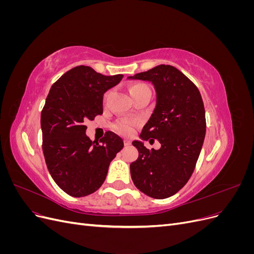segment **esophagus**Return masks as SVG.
<instances>
[{
    "mask_svg": "<svg viewBox=\"0 0 254 254\" xmlns=\"http://www.w3.org/2000/svg\"><path fill=\"white\" fill-rule=\"evenodd\" d=\"M124 145L126 146V147H129V146L131 145V142H130L129 140H124Z\"/></svg>",
    "mask_w": 254,
    "mask_h": 254,
    "instance_id": "1",
    "label": "esophagus"
}]
</instances>
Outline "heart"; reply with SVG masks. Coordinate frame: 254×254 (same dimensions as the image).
Masks as SVG:
<instances>
[{"instance_id":"b5f03b06","label":"heart","mask_w":254,"mask_h":254,"mask_svg":"<svg viewBox=\"0 0 254 254\" xmlns=\"http://www.w3.org/2000/svg\"><path fill=\"white\" fill-rule=\"evenodd\" d=\"M148 86L147 84H145L143 82H135L133 84L130 86V94H131L132 98L140 93V92L144 91V90H148ZM135 128V122L133 121H129V120H122L115 123L113 125V129L115 132H118L121 135H131L133 130Z\"/></svg>"}]
</instances>
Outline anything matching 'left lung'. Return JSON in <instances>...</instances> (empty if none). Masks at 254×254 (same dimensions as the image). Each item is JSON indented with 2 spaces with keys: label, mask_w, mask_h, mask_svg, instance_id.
<instances>
[{
  "label": "left lung",
  "mask_w": 254,
  "mask_h": 254,
  "mask_svg": "<svg viewBox=\"0 0 254 254\" xmlns=\"http://www.w3.org/2000/svg\"><path fill=\"white\" fill-rule=\"evenodd\" d=\"M128 78L155 86L157 105L141 137H152L161 144L160 149L149 150L142 142H132L139 150V158L130 164L132 181L149 197H171L186 186L200 155L206 128L202 97L194 82L173 65L160 64Z\"/></svg>",
  "instance_id": "1"
}]
</instances>
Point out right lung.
<instances>
[{
    "label": "right lung",
    "mask_w": 254,
    "mask_h": 254,
    "mask_svg": "<svg viewBox=\"0 0 254 254\" xmlns=\"http://www.w3.org/2000/svg\"><path fill=\"white\" fill-rule=\"evenodd\" d=\"M123 75L105 76L86 65L71 68L53 84L41 112L42 150L57 186L72 197L94 193L111 161L124 147L109 131L96 143L86 135L87 121L103 114V96Z\"/></svg>",
    "instance_id": "obj_1"
}]
</instances>
